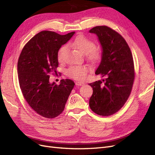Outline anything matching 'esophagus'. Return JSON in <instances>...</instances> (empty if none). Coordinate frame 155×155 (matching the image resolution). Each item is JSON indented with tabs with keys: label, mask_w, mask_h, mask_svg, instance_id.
I'll return each mask as SVG.
<instances>
[{
	"label": "esophagus",
	"mask_w": 155,
	"mask_h": 155,
	"mask_svg": "<svg viewBox=\"0 0 155 155\" xmlns=\"http://www.w3.org/2000/svg\"><path fill=\"white\" fill-rule=\"evenodd\" d=\"M76 85L78 86H83L85 85V83H83V82H79V81H77L76 82Z\"/></svg>",
	"instance_id": "esophagus-1"
}]
</instances>
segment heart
I'll return each instance as SVG.
<instances>
[{"label":"heart","instance_id":"obj_1","mask_svg":"<svg viewBox=\"0 0 155 155\" xmlns=\"http://www.w3.org/2000/svg\"><path fill=\"white\" fill-rule=\"evenodd\" d=\"M70 45L78 48L83 54H86L87 59L92 63H96L101 58V51L100 49L95 47L94 42L83 35L77 36ZM67 46L63 45L58 51V59L59 62H62L64 59ZM89 72V68L87 65H74L67 70V75L72 79L76 80H84Z\"/></svg>","mask_w":155,"mask_h":155}]
</instances>
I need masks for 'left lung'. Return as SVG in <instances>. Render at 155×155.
Instances as JSON below:
<instances>
[{
	"mask_svg": "<svg viewBox=\"0 0 155 155\" xmlns=\"http://www.w3.org/2000/svg\"><path fill=\"white\" fill-rule=\"evenodd\" d=\"M89 32L97 35L102 48L95 74L106 77L88 84L93 89L89 106L96 114L109 116L121 109L132 91L135 77L133 55L124 37L110 28L98 26Z\"/></svg>",
	"mask_w": 155,
	"mask_h": 155,
	"instance_id": "1",
	"label": "left lung"
}]
</instances>
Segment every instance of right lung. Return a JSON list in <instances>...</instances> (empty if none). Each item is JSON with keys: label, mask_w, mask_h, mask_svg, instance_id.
Returning <instances> with one entry per match:
<instances>
[{"label": "right lung", "mask_w": 155, "mask_h": 155, "mask_svg": "<svg viewBox=\"0 0 155 155\" xmlns=\"http://www.w3.org/2000/svg\"><path fill=\"white\" fill-rule=\"evenodd\" d=\"M74 34L42 31L25 45L18 58L17 73L23 96L31 109L45 118L51 119L62 113L74 87L71 79H61L59 85L49 80L51 74L58 75L59 48Z\"/></svg>", "instance_id": "add662e5"}]
</instances>
